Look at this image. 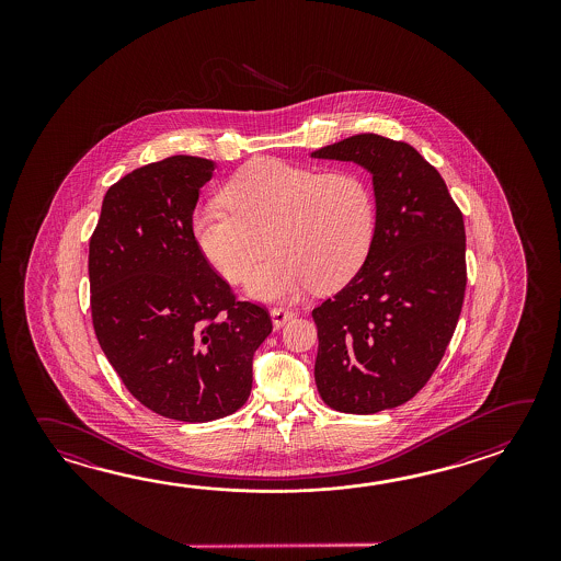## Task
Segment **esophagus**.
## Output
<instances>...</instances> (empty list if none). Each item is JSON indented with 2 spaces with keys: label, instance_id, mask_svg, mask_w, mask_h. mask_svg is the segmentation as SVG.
Returning a JSON list of instances; mask_svg holds the SVG:
<instances>
[{
  "label": "esophagus",
  "instance_id": "34e87169",
  "mask_svg": "<svg viewBox=\"0 0 561 561\" xmlns=\"http://www.w3.org/2000/svg\"><path fill=\"white\" fill-rule=\"evenodd\" d=\"M295 317V312L288 309H273L271 310V319H273V324H275V329H280L286 321H290Z\"/></svg>",
  "mask_w": 561,
  "mask_h": 561
}]
</instances>
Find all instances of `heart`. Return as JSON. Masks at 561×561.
Segmentation results:
<instances>
[{
  "mask_svg": "<svg viewBox=\"0 0 561 561\" xmlns=\"http://www.w3.org/2000/svg\"><path fill=\"white\" fill-rule=\"evenodd\" d=\"M222 194L228 208L192 213V239L228 283L251 275L271 244L275 256L247 285L256 300H290L312 286L334 290L369 256L377 204L360 172H321L264 156L240 168Z\"/></svg>",
  "mask_w": 561,
  "mask_h": 561,
  "instance_id": "b5f03b06",
  "label": "heart"
}]
</instances>
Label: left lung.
<instances>
[{
  "label": "left lung",
  "instance_id": "obj_1",
  "mask_svg": "<svg viewBox=\"0 0 561 561\" xmlns=\"http://www.w3.org/2000/svg\"><path fill=\"white\" fill-rule=\"evenodd\" d=\"M373 176L377 228L369 256L312 310L314 381L334 411L370 415L403 405L430 381L466 293V227L442 174L413 146L357 134L310 152Z\"/></svg>",
  "mask_w": 561,
  "mask_h": 561
}]
</instances>
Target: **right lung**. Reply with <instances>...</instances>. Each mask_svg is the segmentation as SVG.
<instances>
[{"label":"right lung","instance_id":"right-lung-1","mask_svg":"<svg viewBox=\"0 0 561 561\" xmlns=\"http://www.w3.org/2000/svg\"><path fill=\"white\" fill-rule=\"evenodd\" d=\"M213 160L168 156L107 188L90 239V302L110 365L142 405L186 423L247 403L268 312L234 298L192 239Z\"/></svg>","mask_w":561,"mask_h":561}]
</instances>
